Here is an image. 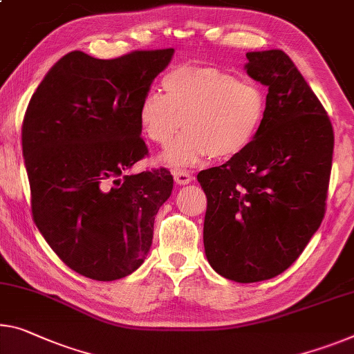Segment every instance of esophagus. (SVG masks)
<instances>
[{
	"mask_svg": "<svg viewBox=\"0 0 354 354\" xmlns=\"http://www.w3.org/2000/svg\"><path fill=\"white\" fill-rule=\"evenodd\" d=\"M172 176H174V180H176L177 185H187L193 180L192 174H189L188 171H183V169H176Z\"/></svg>",
	"mask_w": 354,
	"mask_h": 354,
	"instance_id": "esophagus-1",
	"label": "esophagus"
}]
</instances>
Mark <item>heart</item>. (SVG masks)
Listing matches in <instances>:
<instances>
[{
	"instance_id": "heart-1",
	"label": "heart",
	"mask_w": 354,
	"mask_h": 354,
	"mask_svg": "<svg viewBox=\"0 0 354 354\" xmlns=\"http://www.w3.org/2000/svg\"><path fill=\"white\" fill-rule=\"evenodd\" d=\"M165 95L147 91L138 118L147 139L169 145L182 124L187 129L162 155L172 167L212 158L230 160L253 142L266 115L259 85L215 68L180 66L162 77Z\"/></svg>"
}]
</instances>
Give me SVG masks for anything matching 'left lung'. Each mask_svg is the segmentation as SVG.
I'll return each mask as SVG.
<instances>
[{
    "instance_id": "8db88e82",
    "label": "left lung",
    "mask_w": 354,
    "mask_h": 354,
    "mask_svg": "<svg viewBox=\"0 0 354 354\" xmlns=\"http://www.w3.org/2000/svg\"><path fill=\"white\" fill-rule=\"evenodd\" d=\"M250 77L268 86L266 115L242 153L198 174L207 196L209 264L239 283L274 279L299 258L324 216L333 124L283 50L248 52Z\"/></svg>"
}]
</instances>
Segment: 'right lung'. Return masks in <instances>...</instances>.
<instances>
[{"instance_id":"obj_1","label":"right lung","mask_w":354,"mask_h":354,"mask_svg":"<svg viewBox=\"0 0 354 354\" xmlns=\"http://www.w3.org/2000/svg\"><path fill=\"white\" fill-rule=\"evenodd\" d=\"M174 48L97 59L59 58L32 93L21 149L37 230L64 264L91 280L123 279L153 239L174 178L160 167L127 176L149 153L138 107Z\"/></svg>"}]
</instances>
